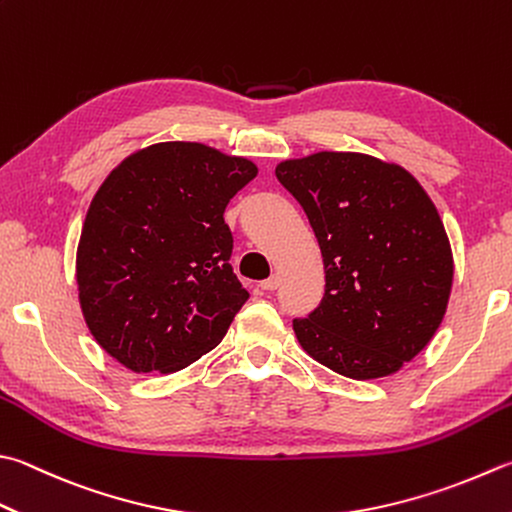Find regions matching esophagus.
<instances>
[{
    "label": "esophagus",
    "mask_w": 512,
    "mask_h": 512,
    "mask_svg": "<svg viewBox=\"0 0 512 512\" xmlns=\"http://www.w3.org/2000/svg\"><path fill=\"white\" fill-rule=\"evenodd\" d=\"M278 285H281V276L278 274L265 278V281H260V289H265V292H274Z\"/></svg>",
    "instance_id": "1"
}]
</instances>
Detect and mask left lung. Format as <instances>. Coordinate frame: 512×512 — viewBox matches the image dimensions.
Returning a JSON list of instances; mask_svg holds the SVG:
<instances>
[{
    "label": "left lung",
    "mask_w": 512,
    "mask_h": 512,
    "mask_svg": "<svg viewBox=\"0 0 512 512\" xmlns=\"http://www.w3.org/2000/svg\"><path fill=\"white\" fill-rule=\"evenodd\" d=\"M325 265V294L294 318L303 350L347 379L390 376L435 336L452 289V249L435 202L394 162L354 151L283 160Z\"/></svg>",
    "instance_id": "obj_1"
}]
</instances>
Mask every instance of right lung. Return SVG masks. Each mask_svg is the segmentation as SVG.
<instances>
[{
	"label": "right lung",
	"mask_w": 512,
	"mask_h": 512,
	"mask_svg": "<svg viewBox=\"0 0 512 512\" xmlns=\"http://www.w3.org/2000/svg\"><path fill=\"white\" fill-rule=\"evenodd\" d=\"M258 167L200 142L124 158L86 211L75 278L93 339L131 372H178L223 341L249 298L225 207Z\"/></svg>",
	"instance_id": "obj_1"
}]
</instances>
